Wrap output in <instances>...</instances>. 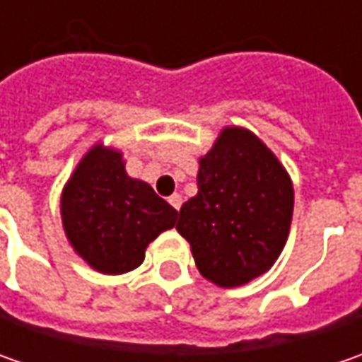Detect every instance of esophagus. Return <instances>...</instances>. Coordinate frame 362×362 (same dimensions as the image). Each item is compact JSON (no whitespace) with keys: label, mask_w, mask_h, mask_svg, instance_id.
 <instances>
[{"label":"esophagus","mask_w":362,"mask_h":362,"mask_svg":"<svg viewBox=\"0 0 362 362\" xmlns=\"http://www.w3.org/2000/svg\"><path fill=\"white\" fill-rule=\"evenodd\" d=\"M169 203L173 205L175 209H179V207H181V203H183V197H181L179 193H173V195L169 197Z\"/></svg>","instance_id":"esophagus-1"}]
</instances>
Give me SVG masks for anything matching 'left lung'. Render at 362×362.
<instances>
[{
	"label": "left lung",
	"mask_w": 362,
	"mask_h": 362,
	"mask_svg": "<svg viewBox=\"0 0 362 362\" xmlns=\"http://www.w3.org/2000/svg\"><path fill=\"white\" fill-rule=\"evenodd\" d=\"M197 189L179 209L177 231L202 276L233 288L270 270L294 209L292 181L270 148L245 129H223L199 160Z\"/></svg>",
	"instance_id": "obj_1"
}]
</instances>
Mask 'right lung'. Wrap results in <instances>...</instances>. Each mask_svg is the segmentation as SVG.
<instances>
[{
	"label": "right lung",
	"instance_id": "add662e5",
	"mask_svg": "<svg viewBox=\"0 0 362 362\" xmlns=\"http://www.w3.org/2000/svg\"><path fill=\"white\" fill-rule=\"evenodd\" d=\"M60 209L72 247L103 274L141 266L146 245L177 221V211L148 183L127 175L119 151L100 145L80 160Z\"/></svg>",
	"mask_w": 362,
	"mask_h": 362
}]
</instances>
